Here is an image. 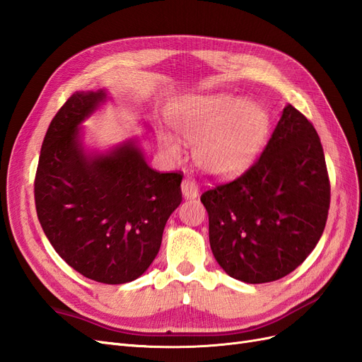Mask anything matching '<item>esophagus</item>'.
<instances>
[{"label": "esophagus", "mask_w": 362, "mask_h": 362, "mask_svg": "<svg viewBox=\"0 0 362 362\" xmlns=\"http://www.w3.org/2000/svg\"><path fill=\"white\" fill-rule=\"evenodd\" d=\"M181 190H182L184 198L192 199V198H196V196H198V193H199V185H198V182L194 181V178L187 177V178L182 180Z\"/></svg>", "instance_id": "1"}]
</instances>
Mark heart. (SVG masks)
I'll return each instance as SVG.
<instances>
[{
	"label": "heart",
	"mask_w": 362,
	"mask_h": 362,
	"mask_svg": "<svg viewBox=\"0 0 362 362\" xmlns=\"http://www.w3.org/2000/svg\"><path fill=\"white\" fill-rule=\"evenodd\" d=\"M169 122L184 144L194 146L199 168L217 177L245 170L258 156L269 133L264 107L228 93L185 98L172 105ZM157 139L168 157H181L177 136L158 129Z\"/></svg>",
	"instance_id": "b5f03b06"
}]
</instances>
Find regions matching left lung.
Instances as JSON below:
<instances>
[{"mask_svg": "<svg viewBox=\"0 0 362 362\" xmlns=\"http://www.w3.org/2000/svg\"><path fill=\"white\" fill-rule=\"evenodd\" d=\"M201 201L213 255L229 276L264 284L288 275L319 243L329 210L331 184L315 128L288 104L259 158Z\"/></svg>", "mask_w": 362, "mask_h": 362, "instance_id": "left-lung-1", "label": "left lung"}]
</instances>
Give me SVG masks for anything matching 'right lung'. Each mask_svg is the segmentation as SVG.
<instances>
[{"label": "right lung", "mask_w": 362, "mask_h": 362, "mask_svg": "<svg viewBox=\"0 0 362 362\" xmlns=\"http://www.w3.org/2000/svg\"><path fill=\"white\" fill-rule=\"evenodd\" d=\"M105 90L75 92L51 120L35 180L43 233L83 276L103 284L137 279L157 257L169 216L182 201L178 172L151 169L134 140L87 152L81 122Z\"/></svg>", "instance_id": "1"}]
</instances>
